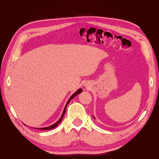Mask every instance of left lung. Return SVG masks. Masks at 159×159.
<instances>
[{
    "instance_id": "1",
    "label": "left lung",
    "mask_w": 159,
    "mask_h": 159,
    "mask_svg": "<svg viewBox=\"0 0 159 159\" xmlns=\"http://www.w3.org/2000/svg\"><path fill=\"white\" fill-rule=\"evenodd\" d=\"M93 117H94V119H95V117H94V116H93Z\"/></svg>"
}]
</instances>
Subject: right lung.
<instances>
[{
    "label": "right lung",
    "instance_id": "add662e5",
    "mask_svg": "<svg viewBox=\"0 0 159 159\" xmlns=\"http://www.w3.org/2000/svg\"><path fill=\"white\" fill-rule=\"evenodd\" d=\"M82 92V89H77V91H76V92H75L74 94H73L71 97H70V99H69V100H68L67 101V103H66V104H65V108H64V109H63V112H62V115H61V117L60 118V119L59 120H58L57 121H56L55 123L54 124H52V125H51V126H47V127H43V128H35V129H40V130H50V129H54V128H55L56 126H57L58 124H59L61 121H62V119H63V116H64V115H65V111H66V108H67V105H68V104L70 103V101H71V100L74 98V97H75V96H77V94H80L81 93V92Z\"/></svg>",
    "mask_w": 159,
    "mask_h": 159
}]
</instances>
